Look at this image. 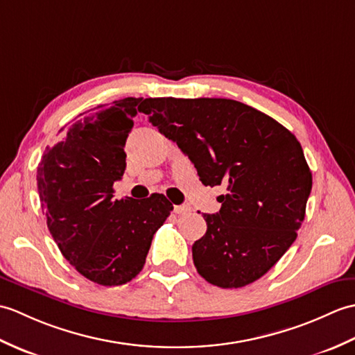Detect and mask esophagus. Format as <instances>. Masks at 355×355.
Listing matches in <instances>:
<instances>
[{"label":"esophagus","mask_w":355,"mask_h":355,"mask_svg":"<svg viewBox=\"0 0 355 355\" xmlns=\"http://www.w3.org/2000/svg\"><path fill=\"white\" fill-rule=\"evenodd\" d=\"M175 212L176 214H188V212H191V208L188 207V205H175Z\"/></svg>","instance_id":"34e87169"}]
</instances>
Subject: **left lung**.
<instances>
[{
    "label": "left lung",
    "mask_w": 355,
    "mask_h": 355,
    "mask_svg": "<svg viewBox=\"0 0 355 355\" xmlns=\"http://www.w3.org/2000/svg\"><path fill=\"white\" fill-rule=\"evenodd\" d=\"M143 112L194 164L203 185H225L193 244L202 278L222 288L259 279L297 237L311 191L302 147L284 125L230 98H146Z\"/></svg>",
    "instance_id": "obj_1"
}]
</instances>
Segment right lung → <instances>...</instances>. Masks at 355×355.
I'll return each mask as SVG.
<instances>
[{
	"label": "right lung",
	"mask_w": 355,
	"mask_h": 355,
	"mask_svg": "<svg viewBox=\"0 0 355 355\" xmlns=\"http://www.w3.org/2000/svg\"><path fill=\"white\" fill-rule=\"evenodd\" d=\"M143 98L128 97L89 114L46 147L37 193L46 226L71 266L100 286H121L143 270L155 232L173 205L164 194L114 199L125 170L124 146Z\"/></svg>",
	"instance_id": "add662e5"
}]
</instances>
